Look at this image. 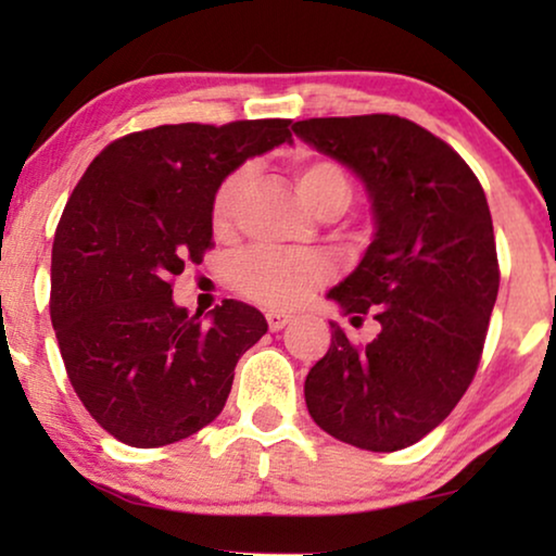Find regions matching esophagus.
<instances>
[{
    "label": "esophagus",
    "instance_id": "obj_1",
    "mask_svg": "<svg viewBox=\"0 0 556 556\" xmlns=\"http://www.w3.org/2000/svg\"><path fill=\"white\" fill-rule=\"evenodd\" d=\"M265 318H268L270 331H280V329H286V326L293 321V316H291V314H286V311H268V314H265Z\"/></svg>",
    "mask_w": 556,
    "mask_h": 556
}]
</instances>
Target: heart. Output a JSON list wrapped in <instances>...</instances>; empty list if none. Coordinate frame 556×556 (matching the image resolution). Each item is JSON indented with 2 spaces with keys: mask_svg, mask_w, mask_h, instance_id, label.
<instances>
[{
  "mask_svg": "<svg viewBox=\"0 0 556 556\" xmlns=\"http://www.w3.org/2000/svg\"><path fill=\"white\" fill-rule=\"evenodd\" d=\"M248 174L232 172L215 189L210 225L217 238L232 235L238 223ZM293 187L303 204L318 217H333L352 200V179L344 166L326 156H303L293 164ZM331 278V263L316 253H273L248 250L232 263V283L242 295L263 306L293 308Z\"/></svg>",
  "mask_w": 556,
  "mask_h": 556,
  "instance_id": "obj_1",
  "label": "heart"
}]
</instances>
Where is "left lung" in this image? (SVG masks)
I'll return each mask as SVG.
<instances>
[{
    "instance_id": "1",
    "label": "left lung",
    "mask_w": 556,
    "mask_h": 556,
    "mask_svg": "<svg viewBox=\"0 0 556 556\" xmlns=\"http://www.w3.org/2000/svg\"><path fill=\"white\" fill-rule=\"evenodd\" d=\"M293 131L362 179L377 227L329 299L354 318L371 311L379 333L354 346L331 321L306 407L341 443L402 451L451 415L481 362L498 295L489 202L470 166L407 118H308Z\"/></svg>"
}]
</instances>
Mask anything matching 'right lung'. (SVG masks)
Here are the masks:
<instances>
[{
  "label": "right lung",
  "instance_id": "obj_1",
  "mask_svg": "<svg viewBox=\"0 0 556 556\" xmlns=\"http://www.w3.org/2000/svg\"><path fill=\"white\" fill-rule=\"evenodd\" d=\"M291 121L177 124L109 143L52 242L50 318L73 390L131 447L194 435L223 413L235 364L268 331L248 303L189 316L172 278L212 245L210 204L250 156L291 143Z\"/></svg>",
  "mask_w": 556,
  "mask_h": 556
}]
</instances>
